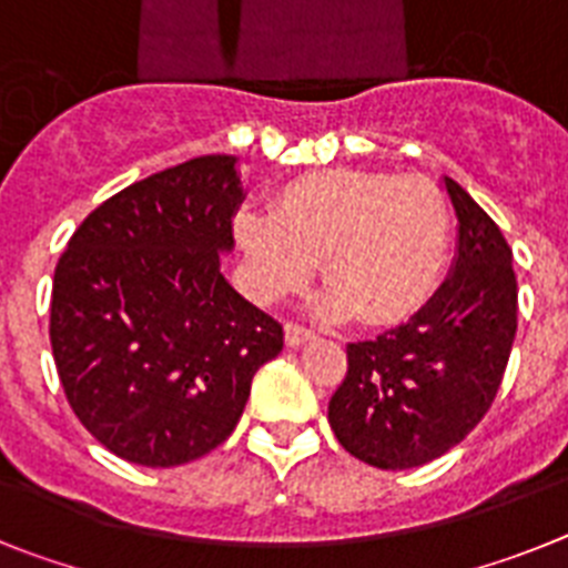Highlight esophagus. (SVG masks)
Here are the masks:
<instances>
[{
    "instance_id": "34e87169",
    "label": "esophagus",
    "mask_w": 568,
    "mask_h": 568,
    "mask_svg": "<svg viewBox=\"0 0 568 568\" xmlns=\"http://www.w3.org/2000/svg\"><path fill=\"white\" fill-rule=\"evenodd\" d=\"M308 339H314L312 328H305V325L297 323L285 325V343H288V348H300V345H305Z\"/></svg>"
}]
</instances>
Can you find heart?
<instances>
[{"label":"heart","instance_id":"b5f03b06","mask_svg":"<svg viewBox=\"0 0 568 568\" xmlns=\"http://www.w3.org/2000/svg\"><path fill=\"white\" fill-rule=\"evenodd\" d=\"M234 236L265 303L297 294L320 263L328 320L392 325L417 312L448 254V209L426 176L334 168L288 182L268 214L243 211Z\"/></svg>","mask_w":568,"mask_h":568}]
</instances>
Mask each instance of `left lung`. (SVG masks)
Returning <instances> with one entry per match:
<instances>
[{"label": "left lung", "instance_id": "1", "mask_svg": "<svg viewBox=\"0 0 568 568\" xmlns=\"http://www.w3.org/2000/svg\"><path fill=\"white\" fill-rule=\"evenodd\" d=\"M452 274L408 323L348 343V372L328 403L339 446L377 468L437 460L489 412L517 332V277L500 229L455 180Z\"/></svg>", "mask_w": 568, "mask_h": 568}]
</instances>
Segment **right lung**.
Here are the masks:
<instances>
[{
  "instance_id": "add662e5",
  "label": "right lung",
  "mask_w": 568,
  "mask_h": 568,
  "mask_svg": "<svg viewBox=\"0 0 568 568\" xmlns=\"http://www.w3.org/2000/svg\"><path fill=\"white\" fill-rule=\"evenodd\" d=\"M245 200L236 156L165 168L105 200L53 274L51 348L79 423L136 466L229 440L283 325L220 271Z\"/></svg>"
}]
</instances>
